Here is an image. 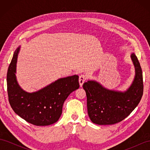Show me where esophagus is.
<instances>
[{"label": "esophagus", "mask_w": 150, "mask_h": 150, "mask_svg": "<svg viewBox=\"0 0 150 150\" xmlns=\"http://www.w3.org/2000/svg\"><path fill=\"white\" fill-rule=\"evenodd\" d=\"M86 79H87V76H86V75H85V74H81L79 76V84L81 86V87L83 86V83L86 81Z\"/></svg>", "instance_id": "obj_1"}]
</instances>
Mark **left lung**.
Returning <instances> with one entry per match:
<instances>
[{
	"instance_id": "obj_1",
	"label": "left lung",
	"mask_w": 150,
	"mask_h": 150,
	"mask_svg": "<svg viewBox=\"0 0 150 150\" xmlns=\"http://www.w3.org/2000/svg\"><path fill=\"white\" fill-rule=\"evenodd\" d=\"M135 67L132 84L125 92L109 90L94 81L83 84L87 96L88 113L93 123L114 125L125 119L138 106L143 94V73L134 53L131 55Z\"/></svg>"
}]
</instances>
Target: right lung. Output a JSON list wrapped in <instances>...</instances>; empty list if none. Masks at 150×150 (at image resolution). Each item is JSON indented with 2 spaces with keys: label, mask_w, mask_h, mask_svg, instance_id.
<instances>
[{
  "label": "right lung",
  "mask_w": 150,
  "mask_h": 150,
  "mask_svg": "<svg viewBox=\"0 0 150 150\" xmlns=\"http://www.w3.org/2000/svg\"><path fill=\"white\" fill-rule=\"evenodd\" d=\"M20 50L13 54L7 74L8 101L17 115L35 126L56 122L62 114L63 104L68 96L79 87V76L59 79L38 91L29 93L21 88L16 79V63Z\"/></svg>",
  "instance_id": "right-lung-1"
}]
</instances>
